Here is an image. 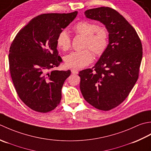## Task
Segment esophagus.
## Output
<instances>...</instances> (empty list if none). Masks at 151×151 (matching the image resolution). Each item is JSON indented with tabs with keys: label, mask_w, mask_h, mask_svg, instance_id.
<instances>
[{
	"label": "esophagus",
	"mask_w": 151,
	"mask_h": 151,
	"mask_svg": "<svg viewBox=\"0 0 151 151\" xmlns=\"http://www.w3.org/2000/svg\"><path fill=\"white\" fill-rule=\"evenodd\" d=\"M71 72L73 73V74H77V73H78V70H76V69H72L71 70Z\"/></svg>",
	"instance_id": "34e87169"
}]
</instances>
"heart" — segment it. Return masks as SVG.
Listing matches in <instances>:
<instances>
[{
  "instance_id": "obj_1",
  "label": "heart",
  "mask_w": 151,
  "mask_h": 151,
  "mask_svg": "<svg viewBox=\"0 0 151 151\" xmlns=\"http://www.w3.org/2000/svg\"><path fill=\"white\" fill-rule=\"evenodd\" d=\"M73 32L85 37L83 48L85 50L72 52L64 57L66 67L79 69L88 65L93 59V51L96 56H100L106 51L108 45L109 33L104 27H98L96 23L87 21H81L72 27ZM57 47L64 51L71 47V38L66 30H63L57 38ZM90 49L91 50H89Z\"/></svg>"
}]
</instances>
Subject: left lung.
Listing matches in <instances>:
<instances>
[{
    "label": "left lung",
    "instance_id": "obj_1",
    "mask_svg": "<svg viewBox=\"0 0 151 151\" xmlns=\"http://www.w3.org/2000/svg\"><path fill=\"white\" fill-rule=\"evenodd\" d=\"M85 15L106 26L109 44L94 66L79 72L80 90L91 106L109 111L121 104L136 84L142 59V45L134 27L113 9H90Z\"/></svg>",
    "mask_w": 151,
    "mask_h": 151
}]
</instances>
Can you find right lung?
Returning <instances> with one entry per match:
<instances>
[{"label": "right lung", "mask_w": 151, "mask_h": 151, "mask_svg": "<svg viewBox=\"0 0 151 151\" xmlns=\"http://www.w3.org/2000/svg\"><path fill=\"white\" fill-rule=\"evenodd\" d=\"M77 14L76 11L38 15L12 43L8 58L12 81L20 99L35 111H51L60 104L62 87L71 71L51 70L63 61L56 40Z\"/></svg>", "instance_id": "obj_1"}]
</instances>
